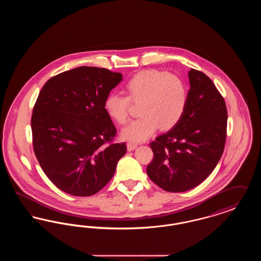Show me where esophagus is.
<instances>
[{"instance_id":"obj_1","label":"esophagus","mask_w":261,"mask_h":261,"mask_svg":"<svg viewBox=\"0 0 261 261\" xmlns=\"http://www.w3.org/2000/svg\"><path fill=\"white\" fill-rule=\"evenodd\" d=\"M137 147H138V144H136V143H132V142L127 143V149H128V150H133V149H136Z\"/></svg>"}]
</instances>
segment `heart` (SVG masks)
<instances>
[{
  "label": "heart",
  "mask_w": 261,
  "mask_h": 261,
  "mask_svg": "<svg viewBox=\"0 0 261 261\" xmlns=\"http://www.w3.org/2000/svg\"><path fill=\"white\" fill-rule=\"evenodd\" d=\"M125 96L112 93L107 96L103 108L118 124H126L131 103L140 105V117L121 132L123 139L142 142L160 127L169 130L183 117L188 103V89L181 78L160 70H144L132 76L125 84Z\"/></svg>",
  "instance_id": "obj_1"
}]
</instances>
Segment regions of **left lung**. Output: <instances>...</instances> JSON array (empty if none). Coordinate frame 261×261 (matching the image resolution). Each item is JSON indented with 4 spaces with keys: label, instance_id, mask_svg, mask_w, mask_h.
I'll return each instance as SVG.
<instances>
[{
    "label": "left lung",
    "instance_id": "obj_1",
    "mask_svg": "<svg viewBox=\"0 0 261 261\" xmlns=\"http://www.w3.org/2000/svg\"><path fill=\"white\" fill-rule=\"evenodd\" d=\"M186 111L171 130L149 146L153 159L149 179L166 192L181 193L204 181L223 153L227 109L222 95L203 72L189 71Z\"/></svg>",
    "mask_w": 261,
    "mask_h": 261
}]
</instances>
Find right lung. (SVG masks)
Returning <instances> with one entry per match:
<instances>
[{"label":"right lung","mask_w":261,"mask_h":261,"mask_svg":"<svg viewBox=\"0 0 261 261\" xmlns=\"http://www.w3.org/2000/svg\"><path fill=\"white\" fill-rule=\"evenodd\" d=\"M122 74L80 66L50 78L31 117L32 143L43 171L62 192L89 197L106 186L126 152L103 102Z\"/></svg>","instance_id":"obj_1"}]
</instances>
